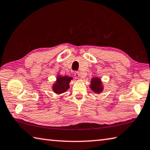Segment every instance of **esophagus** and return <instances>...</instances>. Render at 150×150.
<instances>
[{
  "label": "esophagus",
  "instance_id": "esophagus-1",
  "mask_svg": "<svg viewBox=\"0 0 150 150\" xmlns=\"http://www.w3.org/2000/svg\"><path fill=\"white\" fill-rule=\"evenodd\" d=\"M74 76H75L76 77V78H81L80 77V72H74Z\"/></svg>",
  "mask_w": 150,
  "mask_h": 150
}]
</instances>
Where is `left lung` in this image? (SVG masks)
Segmentation results:
<instances>
[{"label":"left lung","instance_id":"8db88e82","mask_svg":"<svg viewBox=\"0 0 150 150\" xmlns=\"http://www.w3.org/2000/svg\"><path fill=\"white\" fill-rule=\"evenodd\" d=\"M90 88L94 93L100 94L103 91L104 89V86L101 78L98 77H94L91 78Z\"/></svg>","mask_w":150,"mask_h":150}]
</instances>
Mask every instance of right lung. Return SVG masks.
Wrapping results in <instances>:
<instances>
[{"label":"right lung","instance_id":"add662e5","mask_svg":"<svg viewBox=\"0 0 150 150\" xmlns=\"http://www.w3.org/2000/svg\"><path fill=\"white\" fill-rule=\"evenodd\" d=\"M56 78V81L52 86V90L57 95H61L69 89V83L73 78L68 76H61L60 74H57Z\"/></svg>","mask_w":150,"mask_h":150}]
</instances>
